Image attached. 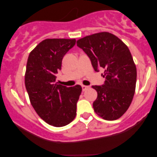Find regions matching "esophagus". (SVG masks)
Listing matches in <instances>:
<instances>
[{"mask_svg": "<svg viewBox=\"0 0 157 157\" xmlns=\"http://www.w3.org/2000/svg\"><path fill=\"white\" fill-rule=\"evenodd\" d=\"M89 88V86H82V91H86V89H88Z\"/></svg>", "mask_w": 157, "mask_h": 157, "instance_id": "obj_1", "label": "esophagus"}]
</instances>
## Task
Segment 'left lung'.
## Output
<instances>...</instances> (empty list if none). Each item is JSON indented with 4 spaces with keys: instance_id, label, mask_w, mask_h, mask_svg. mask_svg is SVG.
I'll return each mask as SVG.
<instances>
[{
    "instance_id": "obj_1",
    "label": "left lung",
    "mask_w": 157,
    "mask_h": 157,
    "mask_svg": "<svg viewBox=\"0 0 157 157\" xmlns=\"http://www.w3.org/2000/svg\"><path fill=\"white\" fill-rule=\"evenodd\" d=\"M91 60L94 69L104 68L102 86H92L97 92L95 113L105 120L121 117L130 106L136 82V68L128 48L117 36L100 32L77 41Z\"/></svg>"
}]
</instances>
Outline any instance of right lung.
I'll list each match as a JSON object with an SVG mask.
<instances>
[{"instance_id": "1", "label": "right lung", "mask_w": 157, "mask_h": 157, "mask_svg": "<svg viewBox=\"0 0 157 157\" xmlns=\"http://www.w3.org/2000/svg\"><path fill=\"white\" fill-rule=\"evenodd\" d=\"M75 43V39H46L30 52L27 60L25 86L30 102L40 117L55 127L68 125L77 114L82 87L55 82L63 58Z\"/></svg>"}]
</instances>
